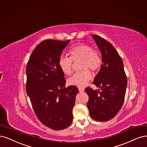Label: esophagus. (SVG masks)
<instances>
[{"label":"esophagus","instance_id":"34e87169","mask_svg":"<svg viewBox=\"0 0 147 147\" xmlns=\"http://www.w3.org/2000/svg\"><path fill=\"white\" fill-rule=\"evenodd\" d=\"M79 92H84V88H79Z\"/></svg>","mask_w":147,"mask_h":147}]
</instances>
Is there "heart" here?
<instances>
[{
    "label": "heart",
    "instance_id": "heart-1",
    "mask_svg": "<svg viewBox=\"0 0 147 147\" xmlns=\"http://www.w3.org/2000/svg\"><path fill=\"white\" fill-rule=\"evenodd\" d=\"M70 57H60L59 60V67L64 74L69 75L72 73L73 61L81 60L80 68L84 69L81 71L75 73L70 77L68 82L71 86L84 87L92 78V73L100 68L102 60L101 56L96 51H93L90 46L80 44L72 47L69 50Z\"/></svg>",
    "mask_w": 147,
    "mask_h": 147
}]
</instances>
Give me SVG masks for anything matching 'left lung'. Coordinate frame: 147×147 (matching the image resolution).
<instances>
[{
  "label": "left lung",
  "mask_w": 147,
  "mask_h": 147,
  "mask_svg": "<svg viewBox=\"0 0 147 147\" xmlns=\"http://www.w3.org/2000/svg\"><path fill=\"white\" fill-rule=\"evenodd\" d=\"M92 37L101 52L102 63L93 84L101 90L85 89L89 98L87 106L93 120L106 121L114 117L123 106L127 78L123 62L114 47L98 35Z\"/></svg>",
  "instance_id": "8db88e82"
}]
</instances>
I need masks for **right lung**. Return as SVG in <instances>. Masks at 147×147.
<instances>
[{"label": "right lung", "instance_id": "add662e5", "mask_svg": "<svg viewBox=\"0 0 147 147\" xmlns=\"http://www.w3.org/2000/svg\"><path fill=\"white\" fill-rule=\"evenodd\" d=\"M70 41L46 40L38 45L26 67V92L35 115L54 130L67 128L73 119L77 87L65 88V74L59 67L63 49Z\"/></svg>", "mask_w": 147, "mask_h": 147}]
</instances>
